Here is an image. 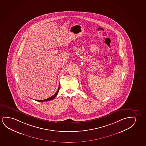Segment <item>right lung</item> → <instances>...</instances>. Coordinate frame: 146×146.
Returning <instances> with one entry per match:
<instances>
[{
    "label": "right lung",
    "mask_w": 146,
    "mask_h": 146,
    "mask_svg": "<svg viewBox=\"0 0 146 146\" xmlns=\"http://www.w3.org/2000/svg\"><path fill=\"white\" fill-rule=\"evenodd\" d=\"M59 89H60V85H59L58 88V90H57V91L56 92V93L54 94L52 96H51V97H50L49 98H47V99H44V100H36V101H37L38 102H45V101H50V100H52L54 98H55L56 97L57 95V94L58 93L59 91Z\"/></svg>",
    "instance_id": "1"
}]
</instances>
